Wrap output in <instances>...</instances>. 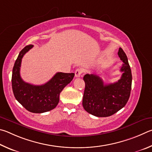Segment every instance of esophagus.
<instances>
[{
  "label": "esophagus",
  "instance_id": "1",
  "mask_svg": "<svg viewBox=\"0 0 152 152\" xmlns=\"http://www.w3.org/2000/svg\"><path fill=\"white\" fill-rule=\"evenodd\" d=\"M82 73H83V70H82L81 69L79 68V69H77L76 71H75V75L76 77H80L81 76Z\"/></svg>",
  "mask_w": 152,
  "mask_h": 152
}]
</instances>
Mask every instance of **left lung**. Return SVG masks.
I'll list each match as a JSON object with an SVG mask.
<instances>
[{
    "instance_id": "1",
    "label": "left lung",
    "mask_w": 152,
    "mask_h": 152,
    "mask_svg": "<svg viewBox=\"0 0 152 152\" xmlns=\"http://www.w3.org/2000/svg\"><path fill=\"white\" fill-rule=\"evenodd\" d=\"M118 55L123 61L120 79L113 83L105 85L99 77L86 74L83 77L86 87L83 106L87 112L97 117H109L123 108L128 101L132 89V75L128 60L121 48Z\"/></svg>"
}]
</instances>
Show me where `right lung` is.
<instances>
[{
  "label": "right lung",
  "instance_id": "add662e5",
  "mask_svg": "<svg viewBox=\"0 0 152 152\" xmlns=\"http://www.w3.org/2000/svg\"><path fill=\"white\" fill-rule=\"evenodd\" d=\"M33 47V45H27L18 54L12 69V88L16 99L26 110L41 113L56 107L59 102L61 92L73 80L75 73L58 72L50 80L41 86L26 83L20 77V67L24 55Z\"/></svg>",
  "mask_w": 152,
  "mask_h": 152
}]
</instances>
